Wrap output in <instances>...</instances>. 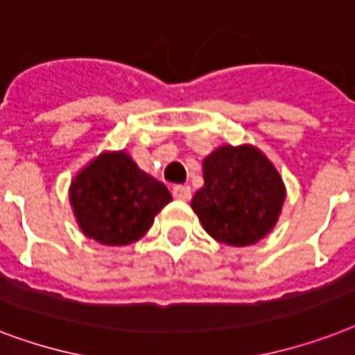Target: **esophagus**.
Segmentation results:
<instances>
[{"instance_id":"esophagus-1","label":"esophagus","mask_w":355,"mask_h":355,"mask_svg":"<svg viewBox=\"0 0 355 355\" xmlns=\"http://www.w3.org/2000/svg\"><path fill=\"white\" fill-rule=\"evenodd\" d=\"M172 196H174L175 200H181V201H189L192 196L191 187L189 185H175L172 189Z\"/></svg>"}]
</instances>
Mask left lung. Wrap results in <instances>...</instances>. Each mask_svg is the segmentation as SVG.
<instances>
[{
	"label": "left lung",
	"mask_w": 355,
	"mask_h": 355,
	"mask_svg": "<svg viewBox=\"0 0 355 355\" xmlns=\"http://www.w3.org/2000/svg\"><path fill=\"white\" fill-rule=\"evenodd\" d=\"M205 185L192 198V209L214 240L243 248L275 227L286 189L282 178L251 144L220 146L203 159Z\"/></svg>",
	"instance_id": "8db88e82"
}]
</instances>
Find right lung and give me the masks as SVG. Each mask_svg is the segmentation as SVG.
<instances>
[{"mask_svg":"<svg viewBox=\"0 0 355 355\" xmlns=\"http://www.w3.org/2000/svg\"><path fill=\"white\" fill-rule=\"evenodd\" d=\"M69 200L87 238L104 245H128L146 234L172 196L126 152H104L73 180Z\"/></svg>","mask_w":355,"mask_h":355,"instance_id":"add662e5","label":"right lung"}]
</instances>
